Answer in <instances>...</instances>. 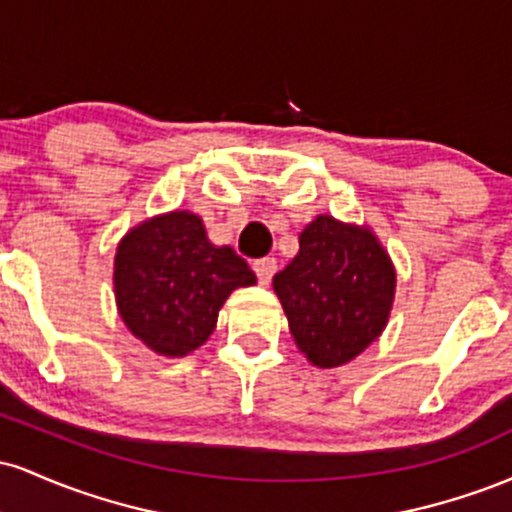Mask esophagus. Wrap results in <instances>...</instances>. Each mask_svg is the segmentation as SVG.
Listing matches in <instances>:
<instances>
[{
    "label": "esophagus",
    "mask_w": 512,
    "mask_h": 512,
    "mask_svg": "<svg viewBox=\"0 0 512 512\" xmlns=\"http://www.w3.org/2000/svg\"><path fill=\"white\" fill-rule=\"evenodd\" d=\"M252 269H255L257 281H260V284H269L272 276L276 274V260L274 257H262V260L252 262Z\"/></svg>",
    "instance_id": "obj_1"
}]
</instances>
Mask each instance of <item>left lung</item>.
I'll use <instances>...</instances> for the list:
<instances>
[{
	"mask_svg": "<svg viewBox=\"0 0 512 512\" xmlns=\"http://www.w3.org/2000/svg\"><path fill=\"white\" fill-rule=\"evenodd\" d=\"M289 330L315 366L337 368L383 332L395 296V269L366 228L317 216L301 250L274 276Z\"/></svg>",
	"mask_w": 512,
	"mask_h": 512,
	"instance_id": "obj_1",
	"label": "left lung"
}]
</instances>
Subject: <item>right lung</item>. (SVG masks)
Listing matches in <instances>:
<instances>
[{
  "instance_id": "1",
  "label": "right lung",
  "mask_w": 512,
  "mask_h": 512,
  "mask_svg": "<svg viewBox=\"0 0 512 512\" xmlns=\"http://www.w3.org/2000/svg\"><path fill=\"white\" fill-rule=\"evenodd\" d=\"M250 284L248 262L233 248L211 245L202 219L187 211L144 221L115 255L122 320L163 356H185L207 342L228 293Z\"/></svg>"
}]
</instances>
